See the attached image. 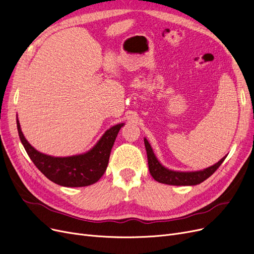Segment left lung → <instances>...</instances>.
Masks as SVG:
<instances>
[{"mask_svg": "<svg viewBox=\"0 0 254 254\" xmlns=\"http://www.w3.org/2000/svg\"><path fill=\"white\" fill-rule=\"evenodd\" d=\"M144 144L146 152H147L149 173L152 176V178L160 183L170 184V186H196V184L203 182L216 172L217 168L224 162V160L227 157H224L216 164L204 168L202 171L177 172L168 170V168L164 167L159 162L155 153L152 151L150 144L146 139H144Z\"/></svg>", "mask_w": 254, "mask_h": 254, "instance_id": "8db88e82", "label": "left lung"}]
</instances>
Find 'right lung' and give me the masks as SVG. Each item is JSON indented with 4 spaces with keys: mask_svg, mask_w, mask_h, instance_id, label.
<instances>
[{
    "mask_svg": "<svg viewBox=\"0 0 254 254\" xmlns=\"http://www.w3.org/2000/svg\"><path fill=\"white\" fill-rule=\"evenodd\" d=\"M118 124L103 134L93 148L86 153L71 157H52L36 150L22 133L17 119V127L21 143L34 164L48 179L61 187L80 188L97 182L107 170L110 152L120 129Z\"/></svg>",
    "mask_w": 254,
    "mask_h": 254,
    "instance_id": "1",
    "label": "right lung"
}]
</instances>
